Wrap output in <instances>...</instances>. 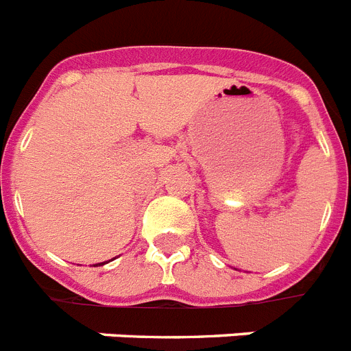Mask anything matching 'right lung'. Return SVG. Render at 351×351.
Returning <instances> with one entry per match:
<instances>
[{
	"label": "right lung",
	"instance_id": "1",
	"mask_svg": "<svg viewBox=\"0 0 351 351\" xmlns=\"http://www.w3.org/2000/svg\"><path fill=\"white\" fill-rule=\"evenodd\" d=\"M99 265H104V263H99Z\"/></svg>",
	"mask_w": 351,
	"mask_h": 351
}]
</instances>
